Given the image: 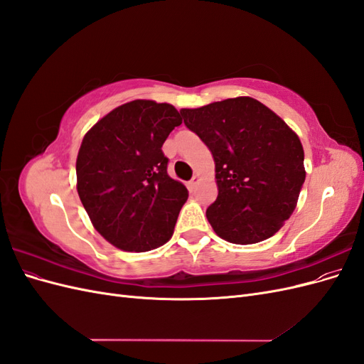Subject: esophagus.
Here are the masks:
<instances>
[{
  "mask_svg": "<svg viewBox=\"0 0 364 364\" xmlns=\"http://www.w3.org/2000/svg\"><path fill=\"white\" fill-rule=\"evenodd\" d=\"M197 182H199V176L194 174V176H193V179H191V181H190V183H188V185H190V188H194Z\"/></svg>",
  "mask_w": 364,
  "mask_h": 364,
  "instance_id": "34e87169",
  "label": "esophagus"
}]
</instances>
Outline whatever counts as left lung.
<instances>
[{"instance_id": "obj_1", "label": "left lung", "mask_w": 364, "mask_h": 364, "mask_svg": "<svg viewBox=\"0 0 364 364\" xmlns=\"http://www.w3.org/2000/svg\"><path fill=\"white\" fill-rule=\"evenodd\" d=\"M181 114L215 162L218 196L206 209L215 234L234 245L259 243L277 234L293 214L305 181L297 135L250 97Z\"/></svg>"}]
</instances>
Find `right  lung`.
I'll return each mask as SVG.
<instances>
[{"instance_id": "1", "label": "right lung", "mask_w": 364, "mask_h": 364, "mask_svg": "<svg viewBox=\"0 0 364 364\" xmlns=\"http://www.w3.org/2000/svg\"><path fill=\"white\" fill-rule=\"evenodd\" d=\"M181 124L174 106L134 100L85 135L77 193L94 228L115 247L147 252L171 238L188 190L168 176L162 144Z\"/></svg>"}]
</instances>
